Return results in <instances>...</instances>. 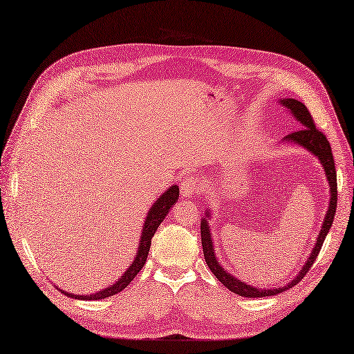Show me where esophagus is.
Returning a JSON list of instances; mask_svg holds the SVG:
<instances>
[{
  "mask_svg": "<svg viewBox=\"0 0 354 354\" xmlns=\"http://www.w3.org/2000/svg\"><path fill=\"white\" fill-rule=\"evenodd\" d=\"M180 192L183 196L187 197H194L198 192H201V180L196 176H187L183 179V184H180Z\"/></svg>",
  "mask_w": 354,
  "mask_h": 354,
  "instance_id": "obj_1",
  "label": "esophagus"
}]
</instances>
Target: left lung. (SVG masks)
Listing matches in <instances>:
<instances>
[{
  "label": "left lung",
  "instance_id": "1",
  "mask_svg": "<svg viewBox=\"0 0 354 354\" xmlns=\"http://www.w3.org/2000/svg\"><path fill=\"white\" fill-rule=\"evenodd\" d=\"M279 103L286 106L287 109H290V112L293 113V116L304 127V129H299L297 131L287 134L284 138V142H293L296 145H301V147H304L305 149H308L311 153H314V156L320 160L322 166L324 169L326 178H328L329 185H330V203H329L328 212H326V215H324V221H323V225H322V230L319 233V238H317L315 245L311 251L310 257H308L305 266L302 268V270L299 272L297 277L292 281V283H288L284 287L270 288V290L256 288L252 286H248L247 283H243V281H241L239 278L230 275L229 272H225L221 268L218 259L215 257V250H214V243H212V238H211L209 224H207V221L205 218L202 220L201 236H202V247H203V254H205V260H206L207 268L211 269V272L215 275V278L218 279L221 284L227 287L230 292L236 293L239 296H243V297L274 296V295H278V293H283V292H286V290L296 286L299 281H301L306 275V272L310 270V268L313 266L317 256H319L326 234H328L330 225L333 223L335 212H337V202H338L337 170H335V161H333L329 140L326 139V136L320 130L315 129L313 116H311L310 111H308L304 103H301L299 100H295V98H284V100H281ZM206 216H209V212L206 214Z\"/></svg>",
  "mask_w": 354,
  "mask_h": 354
}]
</instances>
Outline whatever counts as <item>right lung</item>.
I'll return each mask as SVG.
<instances>
[{"mask_svg": "<svg viewBox=\"0 0 354 354\" xmlns=\"http://www.w3.org/2000/svg\"><path fill=\"white\" fill-rule=\"evenodd\" d=\"M178 197H179V188L176 185H171L169 189H166V193H162L158 197V201L152 205V207L147 215V220H145V224H143V230H142V236L139 241L138 252H136V259L133 260L130 268L124 272V275L118 279L113 286H109V287L103 288L102 292L86 295V296L66 293L64 290L59 288L61 292L70 297L80 299V301H98V299H104V297L113 296L116 293L122 292V290L131 283L133 278L142 270L143 265L147 263V259L149 254V247H151V239L153 236V233L157 232L158 225L162 223V220L166 218V215L169 214L170 207L176 203Z\"/></svg>", "mask_w": 354, "mask_h": 354, "instance_id": "obj_1", "label": "right lung"}]
</instances>
